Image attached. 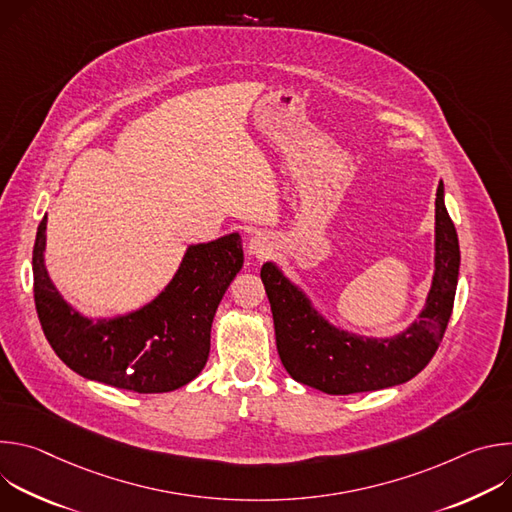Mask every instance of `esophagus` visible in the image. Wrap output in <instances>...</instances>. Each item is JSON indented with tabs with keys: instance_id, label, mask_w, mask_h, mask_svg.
Returning a JSON list of instances; mask_svg holds the SVG:
<instances>
[{
	"instance_id": "1",
	"label": "esophagus",
	"mask_w": 512,
	"mask_h": 512,
	"mask_svg": "<svg viewBox=\"0 0 512 512\" xmlns=\"http://www.w3.org/2000/svg\"><path fill=\"white\" fill-rule=\"evenodd\" d=\"M275 243L267 233H257L249 239V255H253L255 259H265L273 253Z\"/></svg>"
}]
</instances>
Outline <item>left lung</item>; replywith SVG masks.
Masks as SVG:
<instances>
[{
	"mask_svg": "<svg viewBox=\"0 0 512 512\" xmlns=\"http://www.w3.org/2000/svg\"><path fill=\"white\" fill-rule=\"evenodd\" d=\"M446 188L435 194L433 275L423 308L393 336H362L332 324L304 287L275 261H265L261 281L271 304L275 342L289 377L328 395L379 391L407 383L425 369L452 316L460 275V243L448 214Z\"/></svg>",
	"mask_w": 512,
	"mask_h": 512,
	"instance_id": "left-lung-1",
	"label": "left lung"
}]
</instances>
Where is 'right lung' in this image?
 Wrapping results in <instances>:
<instances>
[{
    "mask_svg": "<svg viewBox=\"0 0 512 512\" xmlns=\"http://www.w3.org/2000/svg\"><path fill=\"white\" fill-rule=\"evenodd\" d=\"M46 223L38 225L32 271L42 330L77 375L135 393H168L194 381L210 352V328L243 267L239 233L194 243L160 294L131 312L89 318L72 308L46 269Z\"/></svg>",
    "mask_w": 512,
    "mask_h": 512,
    "instance_id": "right-lung-1",
    "label": "right lung"
}]
</instances>
